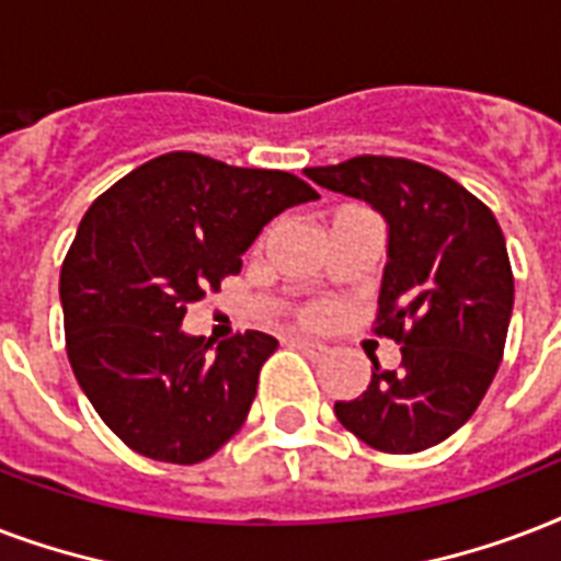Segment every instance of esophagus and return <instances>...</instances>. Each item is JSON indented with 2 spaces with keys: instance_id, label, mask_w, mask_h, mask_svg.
Returning <instances> with one entry per match:
<instances>
[{
  "instance_id": "obj_1",
  "label": "esophagus",
  "mask_w": 561,
  "mask_h": 561,
  "mask_svg": "<svg viewBox=\"0 0 561 561\" xmlns=\"http://www.w3.org/2000/svg\"><path fill=\"white\" fill-rule=\"evenodd\" d=\"M289 342H293L295 348L307 351L310 357H324V354H328V345H321V342L307 340V336H289Z\"/></svg>"
}]
</instances>
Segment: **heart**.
<instances>
[{
    "label": "heart",
    "mask_w": 561,
    "mask_h": 561,
    "mask_svg": "<svg viewBox=\"0 0 561 561\" xmlns=\"http://www.w3.org/2000/svg\"><path fill=\"white\" fill-rule=\"evenodd\" d=\"M304 321H310V324H321V321H328L333 316V307L328 301H312L307 304L301 310Z\"/></svg>",
    "instance_id": "heart-1"
}]
</instances>
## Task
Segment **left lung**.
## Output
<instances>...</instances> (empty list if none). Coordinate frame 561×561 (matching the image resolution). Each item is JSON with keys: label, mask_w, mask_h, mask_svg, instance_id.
I'll return each mask as SVG.
<instances>
[{"label": "left lung", "mask_w": 561, "mask_h": 561, "mask_svg": "<svg viewBox=\"0 0 561 561\" xmlns=\"http://www.w3.org/2000/svg\"><path fill=\"white\" fill-rule=\"evenodd\" d=\"M304 172L389 221L371 330L401 345V366L371 359V383L336 401V419L383 454L427 450L474 415L503 359L515 277L501 225L466 186L415 160L359 154Z\"/></svg>", "instance_id": "obj_1"}]
</instances>
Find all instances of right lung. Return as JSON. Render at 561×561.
Segmentation results:
<instances>
[{
    "label": "right lung",
    "mask_w": 561,
    "mask_h": 561,
    "mask_svg": "<svg viewBox=\"0 0 561 561\" xmlns=\"http://www.w3.org/2000/svg\"><path fill=\"white\" fill-rule=\"evenodd\" d=\"M319 193L280 169L169 151L90 204L60 266L67 357L125 445L175 466L213 457L245 424L275 336H186V307L242 268L263 225Z\"/></svg>",
    "instance_id": "1"
}]
</instances>
